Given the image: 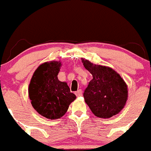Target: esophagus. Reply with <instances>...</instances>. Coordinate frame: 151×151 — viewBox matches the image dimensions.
<instances>
[{"instance_id": "obj_1", "label": "esophagus", "mask_w": 151, "mask_h": 151, "mask_svg": "<svg viewBox=\"0 0 151 151\" xmlns=\"http://www.w3.org/2000/svg\"><path fill=\"white\" fill-rule=\"evenodd\" d=\"M75 94H76V95L77 97H80V96L82 95V91L81 90V89H78L77 91L75 92Z\"/></svg>"}]
</instances>
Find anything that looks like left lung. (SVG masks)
<instances>
[{
    "instance_id": "1",
    "label": "left lung",
    "mask_w": 151,
    "mask_h": 151,
    "mask_svg": "<svg viewBox=\"0 0 151 151\" xmlns=\"http://www.w3.org/2000/svg\"><path fill=\"white\" fill-rule=\"evenodd\" d=\"M82 62L93 76L83 94L92 113L105 119L118 114L128 99V87L125 81L112 68L93 64L83 58Z\"/></svg>"
}]
</instances>
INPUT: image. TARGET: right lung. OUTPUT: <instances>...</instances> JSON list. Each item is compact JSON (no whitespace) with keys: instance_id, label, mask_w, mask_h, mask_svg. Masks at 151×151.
<instances>
[{"instance_id":"obj_1","label":"right lung","mask_w":151,"mask_h":151,"mask_svg":"<svg viewBox=\"0 0 151 151\" xmlns=\"http://www.w3.org/2000/svg\"><path fill=\"white\" fill-rule=\"evenodd\" d=\"M61 63L46 62L40 65L33 74L29 86L31 104L40 115L57 119L66 113L76 97L70 92L67 83L60 82L57 75Z\"/></svg>"}]
</instances>
